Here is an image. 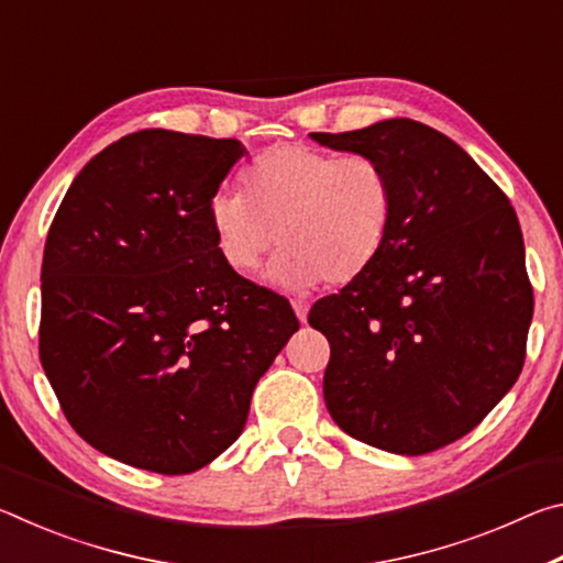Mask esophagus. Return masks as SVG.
<instances>
[{"instance_id": "obj_1", "label": "esophagus", "mask_w": 563, "mask_h": 563, "mask_svg": "<svg viewBox=\"0 0 563 563\" xmlns=\"http://www.w3.org/2000/svg\"><path fill=\"white\" fill-rule=\"evenodd\" d=\"M292 310H295V316H298V320H300V322H305V320H308V310H310V305L305 302V300H292Z\"/></svg>"}]
</instances>
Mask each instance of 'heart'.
I'll list each match as a JSON object with an SVG mask.
<instances>
[{"label":"heart","instance_id":"obj_1","mask_svg":"<svg viewBox=\"0 0 563 563\" xmlns=\"http://www.w3.org/2000/svg\"><path fill=\"white\" fill-rule=\"evenodd\" d=\"M241 184L243 194L221 190L208 203L216 251L235 273H253L280 243L275 283L350 285L373 268L393 231L395 186L373 156L280 144L255 158Z\"/></svg>","mask_w":563,"mask_h":563}]
</instances>
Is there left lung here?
I'll return each instance as SVG.
<instances>
[{
	"label": "left lung",
	"mask_w": 563,
	"mask_h": 563,
	"mask_svg": "<svg viewBox=\"0 0 563 563\" xmlns=\"http://www.w3.org/2000/svg\"><path fill=\"white\" fill-rule=\"evenodd\" d=\"M318 144L387 168L395 221L360 280L310 308L330 342L322 393L342 432L427 454L472 432L527 357L533 290L519 218L462 146L412 119Z\"/></svg>",
	"instance_id": "8db88e82"
}]
</instances>
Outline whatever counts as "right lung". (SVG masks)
Returning <instances> with one entry per match:
<instances>
[{
    "mask_svg": "<svg viewBox=\"0 0 563 563\" xmlns=\"http://www.w3.org/2000/svg\"><path fill=\"white\" fill-rule=\"evenodd\" d=\"M241 141L146 129L93 156L44 245L40 357L81 440L188 474L241 437L253 389L300 328L216 251L208 203Z\"/></svg>",
    "mask_w": 563,
    "mask_h": 563,
    "instance_id": "right-lung-1",
    "label": "right lung"
}]
</instances>
